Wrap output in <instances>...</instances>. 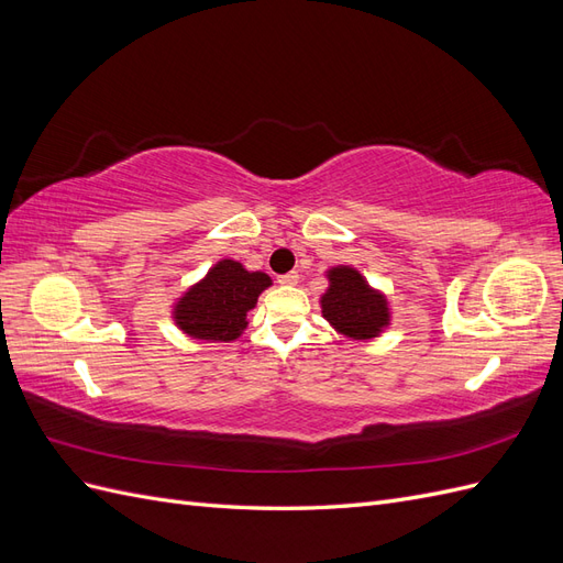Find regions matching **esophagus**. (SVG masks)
<instances>
[{"instance_id":"1","label":"esophagus","mask_w":563,"mask_h":563,"mask_svg":"<svg viewBox=\"0 0 563 563\" xmlns=\"http://www.w3.org/2000/svg\"><path fill=\"white\" fill-rule=\"evenodd\" d=\"M277 282L284 284V286H296L300 282V275H298V272H286V275H282Z\"/></svg>"}]
</instances>
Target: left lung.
<instances>
[{
  "label": "left lung",
  "mask_w": 563,
  "mask_h": 563,
  "mask_svg": "<svg viewBox=\"0 0 563 563\" xmlns=\"http://www.w3.org/2000/svg\"><path fill=\"white\" fill-rule=\"evenodd\" d=\"M329 288L321 296V314L331 327L352 340L378 338L389 327L387 298L371 288L360 269L338 265L327 272Z\"/></svg>",
  "instance_id": "obj_1"
}]
</instances>
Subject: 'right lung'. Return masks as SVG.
Segmentation results:
<instances>
[{"label":"right lung","instance_id":"obj_1","mask_svg":"<svg viewBox=\"0 0 563 563\" xmlns=\"http://www.w3.org/2000/svg\"><path fill=\"white\" fill-rule=\"evenodd\" d=\"M272 284L265 272H249L236 261H218L207 277L187 288L174 305L178 329L207 343H230L246 329V314Z\"/></svg>","mask_w":563,"mask_h":563}]
</instances>
